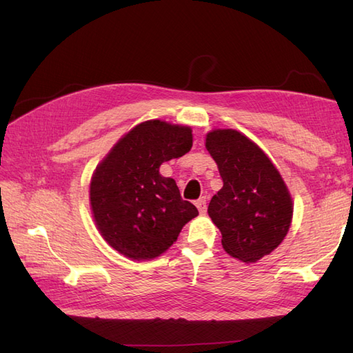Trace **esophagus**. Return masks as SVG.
Wrapping results in <instances>:
<instances>
[{"mask_svg": "<svg viewBox=\"0 0 353 353\" xmlns=\"http://www.w3.org/2000/svg\"><path fill=\"white\" fill-rule=\"evenodd\" d=\"M196 206H197V209H199V212L201 213V215H205L206 209H208V206H206V197L199 199V200L196 201Z\"/></svg>", "mask_w": 353, "mask_h": 353, "instance_id": "obj_1", "label": "esophagus"}]
</instances>
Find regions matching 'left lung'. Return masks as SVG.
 Masks as SVG:
<instances>
[{
  "mask_svg": "<svg viewBox=\"0 0 353 353\" xmlns=\"http://www.w3.org/2000/svg\"><path fill=\"white\" fill-rule=\"evenodd\" d=\"M206 148L223 183L208 208L222 248L241 262L259 261L279 248L290 228L293 201L287 185L268 156L239 131L209 132Z\"/></svg>",
  "mask_w": 353,
  "mask_h": 353,
  "instance_id": "left-lung-1",
  "label": "left lung"
}]
</instances>
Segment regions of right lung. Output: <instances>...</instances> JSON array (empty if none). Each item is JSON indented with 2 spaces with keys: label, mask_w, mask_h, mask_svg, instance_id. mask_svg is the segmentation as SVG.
<instances>
[{
  "label": "right lung",
  "mask_w": 353,
  "mask_h": 353,
  "mask_svg": "<svg viewBox=\"0 0 353 353\" xmlns=\"http://www.w3.org/2000/svg\"><path fill=\"white\" fill-rule=\"evenodd\" d=\"M188 126L147 121L123 135L95 169L90 201L95 225L114 250L134 261L153 259L199 215L172 178L159 168L190 152Z\"/></svg>",
  "instance_id": "1"
}]
</instances>
